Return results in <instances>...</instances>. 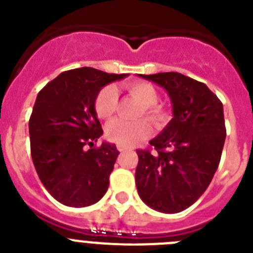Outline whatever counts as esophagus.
I'll use <instances>...</instances> for the list:
<instances>
[{
	"label": "esophagus",
	"mask_w": 253,
	"mask_h": 253,
	"mask_svg": "<svg viewBox=\"0 0 253 253\" xmlns=\"http://www.w3.org/2000/svg\"><path fill=\"white\" fill-rule=\"evenodd\" d=\"M118 151H119V152H125V151H128V147L118 146Z\"/></svg>",
	"instance_id": "34e87169"
}]
</instances>
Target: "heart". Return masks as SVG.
Returning a JSON list of instances; mask_svg holds the SVG:
<instances>
[{"label": "heart", "instance_id": "obj_1", "mask_svg": "<svg viewBox=\"0 0 253 253\" xmlns=\"http://www.w3.org/2000/svg\"><path fill=\"white\" fill-rule=\"evenodd\" d=\"M134 99L142 105V113L156 126H162L169 119L166 109L157 104L158 93L153 86L148 82H133L126 86ZM118 104V91L114 86H106L101 88L95 100V111L99 118L107 119L115 113ZM106 138L110 142L119 146L131 147L135 146L140 140L146 139L151 134V126L146 120L138 122H125L122 119H115L106 125L105 129Z\"/></svg>", "mask_w": 253, "mask_h": 253}]
</instances>
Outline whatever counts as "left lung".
I'll use <instances>...</instances> for the list:
<instances>
[{
	"mask_svg": "<svg viewBox=\"0 0 253 253\" xmlns=\"http://www.w3.org/2000/svg\"><path fill=\"white\" fill-rule=\"evenodd\" d=\"M166 90L173 118L138 149L140 199L162 213L182 211L203 195L219 166L225 140L223 104L205 84L177 72L139 75Z\"/></svg>",
	"mask_w": 253,
	"mask_h": 253,
	"instance_id": "obj_1",
	"label": "left lung"
}]
</instances>
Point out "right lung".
<instances>
[{
  "label": "right lung",
  "instance_id": "1",
  "mask_svg": "<svg viewBox=\"0 0 253 253\" xmlns=\"http://www.w3.org/2000/svg\"><path fill=\"white\" fill-rule=\"evenodd\" d=\"M126 76L82 67L62 72L38 93L29 120L31 158L42 184L63 205L88 207L107 191L119 151L107 142L92 148L104 133L95 100Z\"/></svg>",
  "mask_w": 253,
  "mask_h": 253
}]
</instances>
